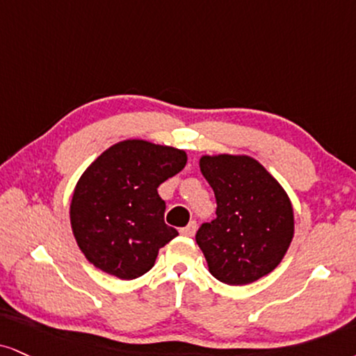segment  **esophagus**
I'll use <instances>...</instances> for the list:
<instances>
[{
	"label": "esophagus",
	"instance_id": "obj_1",
	"mask_svg": "<svg viewBox=\"0 0 356 356\" xmlns=\"http://www.w3.org/2000/svg\"><path fill=\"white\" fill-rule=\"evenodd\" d=\"M195 232H196V221H191L190 225L179 229V234L186 236V238H191V236H195Z\"/></svg>",
	"mask_w": 356,
	"mask_h": 356
}]
</instances>
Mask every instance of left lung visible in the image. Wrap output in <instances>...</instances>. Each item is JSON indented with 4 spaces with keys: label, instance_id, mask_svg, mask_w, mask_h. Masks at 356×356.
Segmentation results:
<instances>
[{
    "label": "left lung",
    "instance_id": "8db88e82",
    "mask_svg": "<svg viewBox=\"0 0 356 356\" xmlns=\"http://www.w3.org/2000/svg\"><path fill=\"white\" fill-rule=\"evenodd\" d=\"M200 168L218 204L216 218L203 222L196 232L209 272L227 285L264 277L291 245V200L254 158L203 156Z\"/></svg>",
    "mask_w": 356,
    "mask_h": 356
}]
</instances>
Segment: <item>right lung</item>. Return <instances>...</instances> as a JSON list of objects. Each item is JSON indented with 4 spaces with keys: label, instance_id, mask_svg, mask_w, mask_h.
<instances>
[{
    "label": "right lung",
    "instance_id": "add662e5",
    "mask_svg": "<svg viewBox=\"0 0 356 356\" xmlns=\"http://www.w3.org/2000/svg\"><path fill=\"white\" fill-rule=\"evenodd\" d=\"M185 165L183 150L145 140L105 150L79 179L71 203L72 231L87 261L124 280L150 270L158 249L178 236L165 225L156 188Z\"/></svg>",
    "mask_w": 356,
    "mask_h": 356
}]
</instances>
